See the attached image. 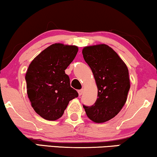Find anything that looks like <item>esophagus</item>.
<instances>
[{
    "label": "esophagus",
    "mask_w": 157,
    "mask_h": 157,
    "mask_svg": "<svg viewBox=\"0 0 157 157\" xmlns=\"http://www.w3.org/2000/svg\"><path fill=\"white\" fill-rule=\"evenodd\" d=\"M83 91H84V90H83V89H81V90H78V93H79V96H82V93H83Z\"/></svg>",
    "instance_id": "1"
}]
</instances>
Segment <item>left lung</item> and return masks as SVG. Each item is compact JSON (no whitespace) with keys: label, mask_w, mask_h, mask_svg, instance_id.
<instances>
[{"label":"left lung","mask_w":157,"mask_h":157,"mask_svg":"<svg viewBox=\"0 0 157 157\" xmlns=\"http://www.w3.org/2000/svg\"><path fill=\"white\" fill-rule=\"evenodd\" d=\"M98 87V98L90 106L83 105L88 118L102 123L114 117L125 104L130 90L128 69L112 48L101 44L82 50Z\"/></svg>","instance_id":"left-lung-1"}]
</instances>
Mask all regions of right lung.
I'll return each mask as SVG.
<instances>
[{
	"label": "right lung",
	"mask_w": 157,
	"mask_h": 157,
	"mask_svg": "<svg viewBox=\"0 0 157 157\" xmlns=\"http://www.w3.org/2000/svg\"><path fill=\"white\" fill-rule=\"evenodd\" d=\"M77 51L75 45L56 43L43 51L29 64L25 75L27 95L33 109L41 117L58 120L69 101L78 97L64 71Z\"/></svg>",
	"instance_id": "add662e5"
}]
</instances>
